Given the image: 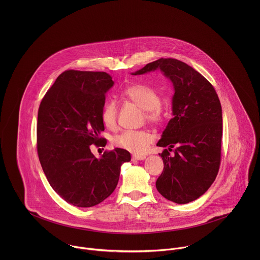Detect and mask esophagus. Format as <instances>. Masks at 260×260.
Segmentation results:
<instances>
[{"label":"esophagus","mask_w":260,"mask_h":260,"mask_svg":"<svg viewBox=\"0 0 260 260\" xmlns=\"http://www.w3.org/2000/svg\"><path fill=\"white\" fill-rule=\"evenodd\" d=\"M146 158V156H144V155H133L132 156V159L133 160H144Z\"/></svg>","instance_id":"esophagus-1"}]
</instances>
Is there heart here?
Masks as SVG:
<instances>
[{
	"label": "heart",
	"instance_id": "obj_1",
	"mask_svg": "<svg viewBox=\"0 0 260 260\" xmlns=\"http://www.w3.org/2000/svg\"><path fill=\"white\" fill-rule=\"evenodd\" d=\"M123 96L143 109L147 121L159 124L163 120L161 97L152 87L136 83L127 86L123 90ZM101 119L104 126L110 130L117 127L118 107L115 101H108L102 110ZM154 136L146 130H126L114 138V145L134 154H143L153 142Z\"/></svg>",
	"mask_w": 260,
	"mask_h": 260
}]
</instances>
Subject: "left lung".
<instances>
[{
    "label": "left lung",
    "mask_w": 260,
    "mask_h": 260,
    "mask_svg": "<svg viewBox=\"0 0 260 260\" xmlns=\"http://www.w3.org/2000/svg\"><path fill=\"white\" fill-rule=\"evenodd\" d=\"M157 69L172 81L175 93L173 118L157 143L167 149L159 154L164 168L156 188L166 199L186 204L203 195L217 176L221 161V104L210 82L179 60L161 58L133 75Z\"/></svg>",
    "instance_id": "obj_1"
}]
</instances>
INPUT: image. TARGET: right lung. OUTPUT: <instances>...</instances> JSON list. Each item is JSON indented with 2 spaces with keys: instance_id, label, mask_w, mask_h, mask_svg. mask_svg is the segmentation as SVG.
Segmentation results:
<instances>
[{
  "instance_id": "right-lung-1",
  "label": "right lung",
  "mask_w": 260,
  "mask_h": 260,
  "mask_svg": "<svg viewBox=\"0 0 260 260\" xmlns=\"http://www.w3.org/2000/svg\"><path fill=\"white\" fill-rule=\"evenodd\" d=\"M114 85L105 72L67 70L59 75L38 111L37 151L52 188L68 203L92 207L104 201L118 184L120 168L131 160L115 148L96 158L91 147L105 146L101 114Z\"/></svg>"
}]
</instances>
